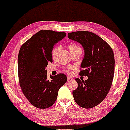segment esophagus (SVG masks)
I'll use <instances>...</instances> for the list:
<instances>
[{"mask_svg": "<svg viewBox=\"0 0 130 130\" xmlns=\"http://www.w3.org/2000/svg\"><path fill=\"white\" fill-rule=\"evenodd\" d=\"M73 80V78L72 77H69V76L67 77V80H68V81H71V80Z\"/></svg>", "mask_w": 130, "mask_h": 130, "instance_id": "esophagus-1", "label": "esophagus"}]
</instances>
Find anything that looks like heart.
Returning a JSON list of instances; mask_svg holds the SVG:
<instances>
[{
    "label": "heart",
    "mask_w": 130,
    "mask_h": 130,
    "mask_svg": "<svg viewBox=\"0 0 130 130\" xmlns=\"http://www.w3.org/2000/svg\"><path fill=\"white\" fill-rule=\"evenodd\" d=\"M60 48L59 46H55L54 47L53 49L52 50V55L53 57H55V55H56L57 53L58 52V50H59ZM69 49H70V52H75V51H76V50H82L81 47L77 45L76 44H71L69 45ZM72 67H69L67 68V70H66V72H67L68 73H71V72H72Z\"/></svg>",
    "instance_id": "heart-1"
}]
</instances>
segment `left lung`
<instances>
[{"label":"left lung","mask_w":130,"mask_h":130,"mask_svg":"<svg viewBox=\"0 0 130 130\" xmlns=\"http://www.w3.org/2000/svg\"><path fill=\"white\" fill-rule=\"evenodd\" d=\"M70 39L80 43L85 55L80 75L87 76L84 80L76 78L77 89L72 92L75 102L81 107L91 108L100 104L112 86L115 72V57L112 49L107 42L89 31L68 33Z\"/></svg>","instance_id":"left-lung-1"}]
</instances>
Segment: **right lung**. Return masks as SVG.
Here are the masks:
<instances>
[{"instance_id":"1","label":"right lung","mask_w":130,"mask_h":130,"mask_svg":"<svg viewBox=\"0 0 130 130\" xmlns=\"http://www.w3.org/2000/svg\"><path fill=\"white\" fill-rule=\"evenodd\" d=\"M66 36L63 32L43 30L21 46L18 56V73L21 90L32 105L45 109L56 101L59 89L67 81L63 73L47 78L46 67L53 62L54 45Z\"/></svg>"}]
</instances>
